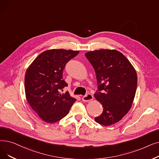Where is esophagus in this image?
Instances as JSON below:
<instances>
[{"label": "esophagus", "mask_w": 159, "mask_h": 159, "mask_svg": "<svg viewBox=\"0 0 159 159\" xmlns=\"http://www.w3.org/2000/svg\"><path fill=\"white\" fill-rule=\"evenodd\" d=\"M82 101H83L84 102H88V101H90L93 100V95L92 94L88 93L86 95L82 97Z\"/></svg>", "instance_id": "obj_1"}]
</instances>
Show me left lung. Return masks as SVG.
I'll list each match as a JSON object with an SVG mask.
<instances>
[{
  "label": "left lung",
  "mask_w": 159,
  "mask_h": 159,
  "mask_svg": "<svg viewBox=\"0 0 159 159\" xmlns=\"http://www.w3.org/2000/svg\"><path fill=\"white\" fill-rule=\"evenodd\" d=\"M85 56L92 65L98 80L95 98L103 107L101 115L95 118L108 126L120 121L129 111L137 88V74L129 60L118 51L100 49Z\"/></svg>",
  "instance_id": "obj_1"
}]
</instances>
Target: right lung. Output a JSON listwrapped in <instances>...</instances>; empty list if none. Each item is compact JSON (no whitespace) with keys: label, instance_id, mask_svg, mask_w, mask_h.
<instances>
[{"label":"right lung","instance_id":"right-lung-1","mask_svg":"<svg viewBox=\"0 0 159 159\" xmlns=\"http://www.w3.org/2000/svg\"><path fill=\"white\" fill-rule=\"evenodd\" d=\"M79 51L51 49L41 52L27 68L25 90L27 101L39 118L55 123L68 114L76 101L70 93H61L67 84L62 79L66 63Z\"/></svg>","mask_w":159,"mask_h":159}]
</instances>
